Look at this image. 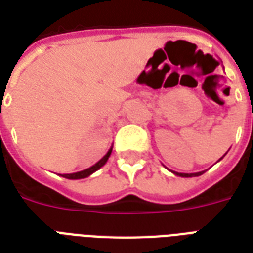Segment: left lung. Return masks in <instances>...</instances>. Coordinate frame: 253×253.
I'll return each mask as SVG.
<instances>
[{
  "label": "left lung",
  "mask_w": 253,
  "mask_h": 253,
  "mask_svg": "<svg viewBox=\"0 0 253 253\" xmlns=\"http://www.w3.org/2000/svg\"><path fill=\"white\" fill-rule=\"evenodd\" d=\"M223 156H222L220 159H223ZM220 159L218 160V162H220ZM170 172H172L173 174H176V176H180V177H197V176H201V174H204L205 170H202V172H197V173H178V172H174V170H170Z\"/></svg>",
  "instance_id": "left-lung-1"
}]
</instances>
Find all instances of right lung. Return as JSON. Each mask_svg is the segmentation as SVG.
I'll return each mask as SVG.
<instances>
[{"instance_id":"1","label":"right lung","mask_w":253,"mask_h":253,"mask_svg":"<svg viewBox=\"0 0 253 253\" xmlns=\"http://www.w3.org/2000/svg\"><path fill=\"white\" fill-rule=\"evenodd\" d=\"M111 151H113V146L110 147V150L107 151V154L103 156L101 160H99L98 163H95L94 166H91L90 168L87 169H84V170H80V172H76V173H69V174H61L63 177H65V178H69V180H80V178H86V177H89L90 174H93V173L95 172V170H98L101 167H103L105 164H106L107 159L110 158L111 155Z\"/></svg>"}]
</instances>
